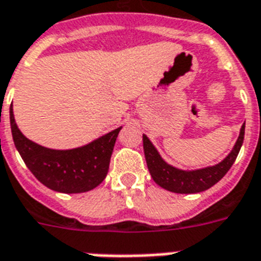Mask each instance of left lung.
Masks as SVG:
<instances>
[{
  "label": "left lung",
  "instance_id": "left-lung-1",
  "mask_svg": "<svg viewBox=\"0 0 261 261\" xmlns=\"http://www.w3.org/2000/svg\"><path fill=\"white\" fill-rule=\"evenodd\" d=\"M244 134H245V124H243L240 137L236 142L233 150L222 163L218 165L199 171H180L176 168L168 165L155 150V147L147 139L146 135H143V151H145V159H146L147 169L150 172L151 177L160 187L165 190L176 192V194H196L202 191L208 190L210 187L221 180L227 173L233 163L239 155L241 145L244 142Z\"/></svg>",
  "mask_w": 261,
  "mask_h": 261
}]
</instances>
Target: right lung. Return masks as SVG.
<instances>
[{
    "label": "right lung",
    "instance_id": "add662e5",
    "mask_svg": "<svg viewBox=\"0 0 261 261\" xmlns=\"http://www.w3.org/2000/svg\"><path fill=\"white\" fill-rule=\"evenodd\" d=\"M13 142L34 176L50 190L80 194L93 190L106 178L115 141L122 127L102 135L87 146L73 150H53L27 139L14 123L10 106Z\"/></svg>",
    "mask_w": 261,
    "mask_h": 261
}]
</instances>
